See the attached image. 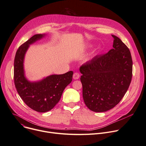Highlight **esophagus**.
<instances>
[{
	"label": "esophagus",
	"mask_w": 146,
	"mask_h": 146,
	"mask_svg": "<svg viewBox=\"0 0 146 146\" xmlns=\"http://www.w3.org/2000/svg\"><path fill=\"white\" fill-rule=\"evenodd\" d=\"M79 77H80V74H79L78 73H74V74H73V78L74 80H77V79L79 78Z\"/></svg>",
	"instance_id": "34e87169"
}]
</instances>
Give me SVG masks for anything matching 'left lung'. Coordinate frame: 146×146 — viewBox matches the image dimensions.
<instances>
[{
    "label": "left lung",
    "mask_w": 146,
    "mask_h": 146,
    "mask_svg": "<svg viewBox=\"0 0 146 146\" xmlns=\"http://www.w3.org/2000/svg\"><path fill=\"white\" fill-rule=\"evenodd\" d=\"M113 49L82 65L83 97L88 109L107 111L122 99L130 86L133 62L127 46L115 35Z\"/></svg>",
    "instance_id": "1"
}]
</instances>
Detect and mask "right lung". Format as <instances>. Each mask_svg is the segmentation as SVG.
<instances>
[{"instance_id": "1", "label": "right lung", "mask_w": 146, "mask_h": 146, "mask_svg": "<svg viewBox=\"0 0 146 146\" xmlns=\"http://www.w3.org/2000/svg\"><path fill=\"white\" fill-rule=\"evenodd\" d=\"M45 34H35L17 49L14 62L15 84L21 98L32 110L39 112L51 110L59 101L63 90L72 81L73 72L50 75L38 82H30L25 77L24 60L30 45Z\"/></svg>"}]
</instances>
